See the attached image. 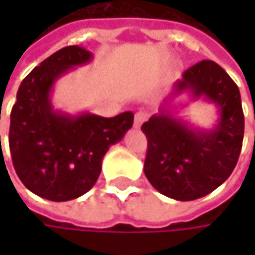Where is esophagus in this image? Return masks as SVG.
Here are the masks:
<instances>
[{"label":"esophagus","instance_id":"1","mask_svg":"<svg viewBox=\"0 0 255 255\" xmlns=\"http://www.w3.org/2000/svg\"><path fill=\"white\" fill-rule=\"evenodd\" d=\"M146 120H147V114L146 112H137L135 117H134V127L140 128Z\"/></svg>","mask_w":255,"mask_h":255}]
</instances>
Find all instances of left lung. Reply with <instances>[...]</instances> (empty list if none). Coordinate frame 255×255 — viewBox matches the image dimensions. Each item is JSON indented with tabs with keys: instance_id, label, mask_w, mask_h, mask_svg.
Listing matches in <instances>:
<instances>
[{
	"instance_id": "8db88e82",
	"label": "left lung",
	"mask_w": 255,
	"mask_h": 255,
	"mask_svg": "<svg viewBox=\"0 0 255 255\" xmlns=\"http://www.w3.org/2000/svg\"><path fill=\"white\" fill-rule=\"evenodd\" d=\"M183 91L214 103L219 124L211 131L196 129L162 108L141 126L147 138L144 174L162 195L193 201L229 178L242 149L245 121L238 85L213 60H202L183 74L173 94Z\"/></svg>"
}]
</instances>
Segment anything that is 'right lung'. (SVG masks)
<instances>
[{"label": "right lung", "instance_id": "obj_1", "mask_svg": "<svg viewBox=\"0 0 255 255\" xmlns=\"http://www.w3.org/2000/svg\"><path fill=\"white\" fill-rule=\"evenodd\" d=\"M91 59L93 54L78 45L56 51L22 81L11 109L8 144L13 167L30 192L54 202L88 192L100 176L108 149L132 127L134 114L129 111L103 118L88 112L72 117L53 109L50 93L54 82Z\"/></svg>", "mask_w": 255, "mask_h": 255}]
</instances>
